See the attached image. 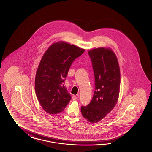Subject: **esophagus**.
<instances>
[{
  "instance_id": "1",
  "label": "esophagus",
  "mask_w": 152,
  "mask_h": 152,
  "mask_svg": "<svg viewBox=\"0 0 152 152\" xmlns=\"http://www.w3.org/2000/svg\"><path fill=\"white\" fill-rule=\"evenodd\" d=\"M78 94L77 95H76V96H75V95H73L72 96V100H76L77 99V97H78Z\"/></svg>"
}]
</instances>
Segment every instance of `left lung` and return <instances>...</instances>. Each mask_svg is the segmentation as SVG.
Segmentation results:
<instances>
[{
    "mask_svg": "<svg viewBox=\"0 0 152 152\" xmlns=\"http://www.w3.org/2000/svg\"><path fill=\"white\" fill-rule=\"evenodd\" d=\"M94 72L92 100L81 107L83 116L90 123L101 120L115 108L120 87V71L115 53L110 48H98L88 51Z\"/></svg>",
    "mask_w": 152,
    "mask_h": 152,
    "instance_id": "1",
    "label": "left lung"
}]
</instances>
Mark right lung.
Masks as SVG:
<instances>
[{
	"label": "right lung",
	"instance_id": "obj_1",
	"mask_svg": "<svg viewBox=\"0 0 152 152\" xmlns=\"http://www.w3.org/2000/svg\"><path fill=\"white\" fill-rule=\"evenodd\" d=\"M85 50L64 42L53 44L44 53L36 73L35 88L44 110L51 115L61 112L71 99L64 84L73 61Z\"/></svg>",
	"mask_w": 152,
	"mask_h": 152
}]
</instances>
